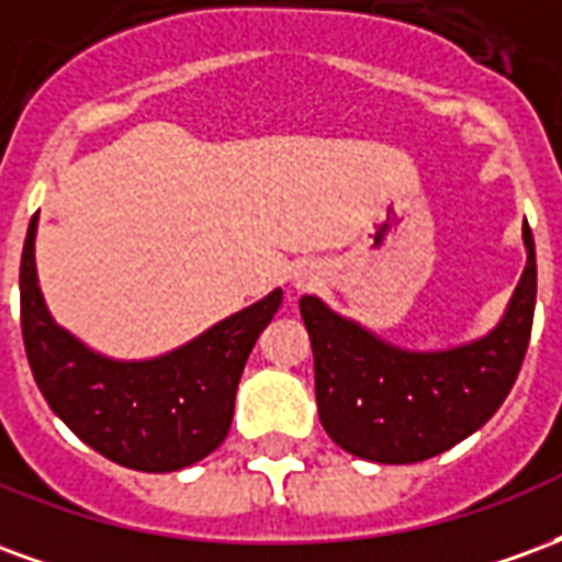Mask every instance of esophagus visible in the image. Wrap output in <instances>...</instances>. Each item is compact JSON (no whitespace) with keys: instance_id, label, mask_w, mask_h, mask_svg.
I'll use <instances>...</instances> for the list:
<instances>
[{"instance_id":"obj_1","label":"esophagus","mask_w":562,"mask_h":562,"mask_svg":"<svg viewBox=\"0 0 562 562\" xmlns=\"http://www.w3.org/2000/svg\"><path fill=\"white\" fill-rule=\"evenodd\" d=\"M322 280V270H318L316 261H297L292 270V285L301 292V289H313L316 282Z\"/></svg>"}]
</instances>
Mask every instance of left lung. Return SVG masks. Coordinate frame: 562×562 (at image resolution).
I'll list each match as a JSON object with an SVG mask.
<instances>
[{"instance_id":"left-lung-1","label":"left lung","mask_w":562,"mask_h":562,"mask_svg":"<svg viewBox=\"0 0 562 562\" xmlns=\"http://www.w3.org/2000/svg\"><path fill=\"white\" fill-rule=\"evenodd\" d=\"M527 268L491 334L442 352L391 346L316 294L301 316L316 361L318 422L340 448L373 463H418L475 434L503 406L530 346L536 244L524 222Z\"/></svg>"}]
</instances>
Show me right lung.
<instances>
[{"mask_svg":"<svg viewBox=\"0 0 562 562\" xmlns=\"http://www.w3.org/2000/svg\"><path fill=\"white\" fill-rule=\"evenodd\" d=\"M32 216L20 258V328L44 401L99 454L140 472L192 467L222 446L234 394L258 334L282 304L273 289L180 349L149 361H114L59 328L35 273Z\"/></svg>","mask_w":562,"mask_h":562,"instance_id":"add662e5","label":"right lung"}]
</instances>
